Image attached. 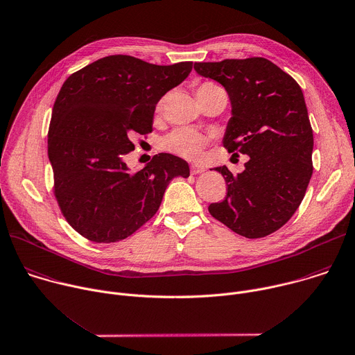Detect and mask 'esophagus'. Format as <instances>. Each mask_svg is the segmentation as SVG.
Returning <instances> with one entry per match:
<instances>
[{"mask_svg": "<svg viewBox=\"0 0 355 355\" xmlns=\"http://www.w3.org/2000/svg\"><path fill=\"white\" fill-rule=\"evenodd\" d=\"M205 171V167L200 164H191V173L192 174H200Z\"/></svg>", "mask_w": 355, "mask_h": 355, "instance_id": "obj_1", "label": "esophagus"}]
</instances>
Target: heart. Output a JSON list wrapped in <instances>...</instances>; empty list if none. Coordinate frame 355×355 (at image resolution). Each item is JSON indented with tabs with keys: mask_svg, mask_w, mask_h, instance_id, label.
<instances>
[{
	"mask_svg": "<svg viewBox=\"0 0 355 355\" xmlns=\"http://www.w3.org/2000/svg\"><path fill=\"white\" fill-rule=\"evenodd\" d=\"M211 87H218V86L214 83H203L199 86L198 90L211 89ZM163 103L164 100L159 101L157 110L163 107ZM206 144H207V138L203 137L202 134L191 128H177L162 141V148L170 153L178 155L185 159H198Z\"/></svg>",
	"mask_w": 355,
	"mask_h": 355,
	"instance_id": "1",
	"label": "heart"
}]
</instances>
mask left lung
Segmentation results:
<instances>
[{"instance_id":"obj_1","label":"left lung","mask_w":355,"mask_h":355,"mask_svg":"<svg viewBox=\"0 0 355 355\" xmlns=\"http://www.w3.org/2000/svg\"><path fill=\"white\" fill-rule=\"evenodd\" d=\"M193 69L218 82L230 97L224 148L250 156L237 175L225 166L214 168L225 180L227 195L210 203L209 213L243 237H266L295 213L313 170V134L302 90L262 57L195 62Z\"/></svg>"}]
</instances>
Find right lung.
Instances as JSON below:
<instances>
[{
    "label": "right lung",
    "mask_w": 355,
    "mask_h": 355,
    "mask_svg": "<svg viewBox=\"0 0 355 355\" xmlns=\"http://www.w3.org/2000/svg\"><path fill=\"white\" fill-rule=\"evenodd\" d=\"M192 71V62L155 65L131 55L100 58L62 85L51 114L49 159L60 209L85 239L121 241L159 210L174 177L189 166L156 155L139 171L124 156L131 138L152 132L159 100Z\"/></svg>",
    "instance_id": "obj_1"
}]
</instances>
